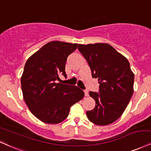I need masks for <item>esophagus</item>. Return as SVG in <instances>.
<instances>
[{"mask_svg": "<svg viewBox=\"0 0 151 151\" xmlns=\"http://www.w3.org/2000/svg\"><path fill=\"white\" fill-rule=\"evenodd\" d=\"M84 95L86 97H87V96H88V92L87 91H84Z\"/></svg>", "mask_w": 151, "mask_h": 151, "instance_id": "esophagus-1", "label": "esophagus"}]
</instances>
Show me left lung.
<instances>
[{
  "mask_svg": "<svg viewBox=\"0 0 151 151\" xmlns=\"http://www.w3.org/2000/svg\"><path fill=\"white\" fill-rule=\"evenodd\" d=\"M78 49L100 84L99 93L89 92L96 107L86 112L87 117L96 125L112 124L121 117L133 95L134 74L129 63L108 43L79 44Z\"/></svg>",
  "mask_w": 151,
  "mask_h": 151,
  "instance_id": "1",
  "label": "left lung"
}]
</instances>
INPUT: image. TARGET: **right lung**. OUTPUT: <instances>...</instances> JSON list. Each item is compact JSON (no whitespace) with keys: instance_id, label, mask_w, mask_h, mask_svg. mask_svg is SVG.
Instances as JSON below:
<instances>
[{"instance_id":"obj_1","label":"right lung","mask_w":151,"mask_h":151,"mask_svg":"<svg viewBox=\"0 0 151 151\" xmlns=\"http://www.w3.org/2000/svg\"><path fill=\"white\" fill-rule=\"evenodd\" d=\"M77 46L78 43L50 41L25 63L21 77L24 100L31 112L43 122H62L68 117L71 106L84 96L77 86L56 83L60 74L67 76V58Z\"/></svg>"}]
</instances>
